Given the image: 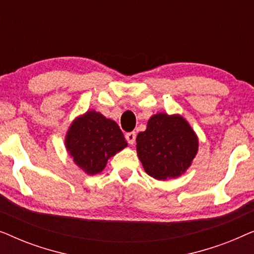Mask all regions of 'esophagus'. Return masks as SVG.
<instances>
[{
	"mask_svg": "<svg viewBox=\"0 0 254 254\" xmlns=\"http://www.w3.org/2000/svg\"><path fill=\"white\" fill-rule=\"evenodd\" d=\"M125 137H126V141L128 142V143L134 144L135 138H136V133H135V131H129V133H127L126 135H125Z\"/></svg>",
	"mask_w": 254,
	"mask_h": 254,
	"instance_id": "esophagus-1",
	"label": "esophagus"
}]
</instances>
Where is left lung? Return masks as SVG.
<instances>
[{
  "mask_svg": "<svg viewBox=\"0 0 254 254\" xmlns=\"http://www.w3.org/2000/svg\"><path fill=\"white\" fill-rule=\"evenodd\" d=\"M136 150L145 172L158 180L176 178L189 169L197 152V138L185 119L159 113L137 134Z\"/></svg>",
  "mask_w": 254,
  "mask_h": 254,
  "instance_id": "obj_1",
  "label": "left lung"
}]
</instances>
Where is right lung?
<instances>
[{
	"label": "right lung",
	"mask_w": 254,
	"mask_h": 254,
	"mask_svg": "<svg viewBox=\"0 0 254 254\" xmlns=\"http://www.w3.org/2000/svg\"><path fill=\"white\" fill-rule=\"evenodd\" d=\"M65 147L79 168L88 175H96L105 168L107 159L127 147V142L113 120L90 111L72 123Z\"/></svg>",
	"instance_id": "obj_1"
}]
</instances>
